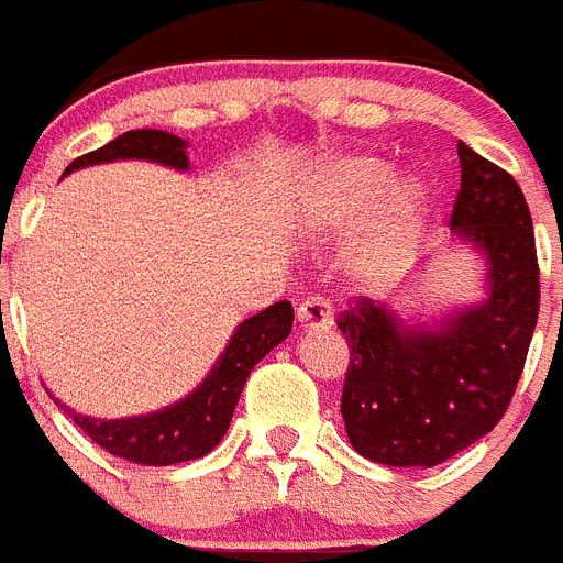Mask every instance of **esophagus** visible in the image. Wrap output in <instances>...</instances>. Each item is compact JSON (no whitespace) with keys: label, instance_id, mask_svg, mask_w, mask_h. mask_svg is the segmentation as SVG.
<instances>
[{"label":"esophagus","instance_id":"34e87169","mask_svg":"<svg viewBox=\"0 0 563 563\" xmlns=\"http://www.w3.org/2000/svg\"><path fill=\"white\" fill-rule=\"evenodd\" d=\"M332 320L334 311L325 297H306L303 303L297 306V323L303 329H323V325H332Z\"/></svg>","mask_w":563,"mask_h":563}]
</instances>
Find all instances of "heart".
Wrapping results in <instances>:
<instances>
[{"mask_svg":"<svg viewBox=\"0 0 563 563\" xmlns=\"http://www.w3.org/2000/svg\"><path fill=\"white\" fill-rule=\"evenodd\" d=\"M391 177L395 172L380 159L343 157L325 165L311 197V225L325 238H343L382 206L349 254V274L361 286L395 280L432 217V191L423 183L406 179L390 192Z\"/></svg>","mask_w":563,"mask_h":563,"instance_id":"heart-1","label":"heart"}]
</instances>
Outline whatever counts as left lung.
<instances>
[{"mask_svg": "<svg viewBox=\"0 0 563 563\" xmlns=\"http://www.w3.org/2000/svg\"><path fill=\"white\" fill-rule=\"evenodd\" d=\"M461 191L450 225L489 263V297L441 329H406L389 306L354 297L338 314L349 343L340 412L363 457L438 466L498 427L538 323L536 234L521 186L457 143Z\"/></svg>", "mask_w": 563, "mask_h": 563, "instance_id": "1", "label": "left lung"}]
</instances>
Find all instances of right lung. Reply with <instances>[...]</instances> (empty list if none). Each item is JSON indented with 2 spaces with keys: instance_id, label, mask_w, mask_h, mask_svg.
<instances>
[{
  "instance_id": "add662e5",
  "label": "right lung",
  "mask_w": 563,
  "mask_h": 563,
  "mask_svg": "<svg viewBox=\"0 0 563 563\" xmlns=\"http://www.w3.org/2000/svg\"><path fill=\"white\" fill-rule=\"evenodd\" d=\"M111 159H151V163L172 165V168H188L186 143L179 136L143 129L125 131L102 148L82 154L65 168V174L82 165L111 163ZM291 320H295V309L289 300H280L240 323L223 357L217 361L200 389H194L186 400L168 406L163 412H151L143 418L97 420L70 412L68 406L63 409L102 450L134 464L172 466L209 455L217 443L223 441L245 377L252 375L254 366L277 343L289 338Z\"/></svg>"
}]
</instances>
